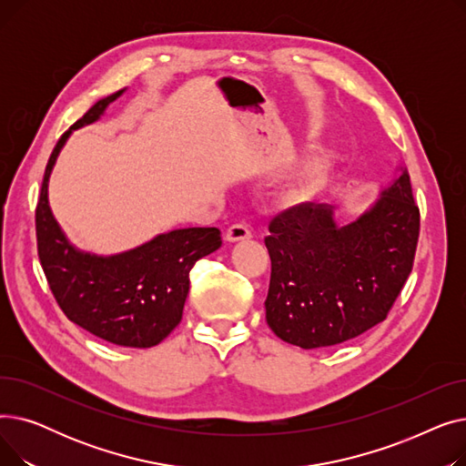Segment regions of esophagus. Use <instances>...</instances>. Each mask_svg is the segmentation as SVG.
Returning a JSON list of instances; mask_svg holds the SVG:
<instances>
[{
	"label": "esophagus",
	"instance_id": "1",
	"mask_svg": "<svg viewBox=\"0 0 466 466\" xmlns=\"http://www.w3.org/2000/svg\"><path fill=\"white\" fill-rule=\"evenodd\" d=\"M251 236H253V234H251V230H249L248 225L238 223V225H232V227L227 230L225 239H227V241H243V239H249Z\"/></svg>",
	"mask_w": 466,
	"mask_h": 466
}]
</instances>
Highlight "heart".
<instances>
[{
  "label": "heart",
  "mask_w": 466,
  "mask_h": 466,
  "mask_svg": "<svg viewBox=\"0 0 466 466\" xmlns=\"http://www.w3.org/2000/svg\"><path fill=\"white\" fill-rule=\"evenodd\" d=\"M323 169H325V164H323V162H319V160H311V162L306 166V169H304V177H302V181H300L297 187H292V188L287 192L289 200H292V202L306 200L308 196L313 192V188L317 187V183L321 181V177H323Z\"/></svg>",
  "instance_id": "obj_1"
}]
</instances>
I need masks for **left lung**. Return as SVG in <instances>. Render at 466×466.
Wrapping results in <instances>:
<instances>
[{
  "instance_id": "left-lung-1",
  "label": "left lung",
  "mask_w": 466,
  "mask_h": 466,
  "mask_svg": "<svg viewBox=\"0 0 466 466\" xmlns=\"http://www.w3.org/2000/svg\"><path fill=\"white\" fill-rule=\"evenodd\" d=\"M420 209L406 167L357 220L338 225L334 208L300 204L270 223L266 323L302 350L329 348L381 323L411 272Z\"/></svg>"
}]
</instances>
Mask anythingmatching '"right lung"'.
I'll list each match as a JSON object with an SVG mask.
<instances>
[{"mask_svg": "<svg viewBox=\"0 0 466 466\" xmlns=\"http://www.w3.org/2000/svg\"><path fill=\"white\" fill-rule=\"evenodd\" d=\"M122 88L96 102L56 143L35 209L37 253L48 287L69 321L122 348H153L174 330L194 262L220 248L218 228H177L125 253L94 255L67 239L48 206V179L73 130L92 125Z\"/></svg>", "mask_w": 466, "mask_h": 466, "instance_id": "1", "label": "right lung"}]
</instances>
